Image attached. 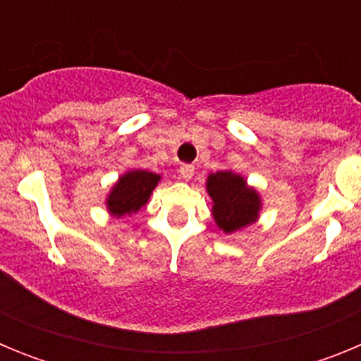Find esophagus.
I'll return each instance as SVG.
<instances>
[{"label":"esophagus","mask_w":361,"mask_h":361,"mask_svg":"<svg viewBox=\"0 0 361 361\" xmlns=\"http://www.w3.org/2000/svg\"><path fill=\"white\" fill-rule=\"evenodd\" d=\"M193 173H195V168L191 164L180 166V177H183L184 180H190V178L193 177Z\"/></svg>","instance_id":"esophagus-1"}]
</instances>
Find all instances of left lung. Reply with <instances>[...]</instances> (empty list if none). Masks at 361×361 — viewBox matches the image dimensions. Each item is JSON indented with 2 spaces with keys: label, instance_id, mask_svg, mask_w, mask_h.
I'll list each match as a JSON object with an SVG mask.
<instances>
[{
  "label": "left lung",
  "instance_id": "8db88e82",
  "mask_svg": "<svg viewBox=\"0 0 361 361\" xmlns=\"http://www.w3.org/2000/svg\"><path fill=\"white\" fill-rule=\"evenodd\" d=\"M206 191L213 200V220L226 235L247 228L258 220L262 199L253 186H247L242 175L231 170L209 173Z\"/></svg>",
  "mask_w": 361,
  "mask_h": 361
}]
</instances>
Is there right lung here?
Returning <instances> with one entry per match:
<instances>
[{
    "label": "right lung",
    "instance_id": "obj_1",
    "mask_svg": "<svg viewBox=\"0 0 361 361\" xmlns=\"http://www.w3.org/2000/svg\"><path fill=\"white\" fill-rule=\"evenodd\" d=\"M161 175L148 170H130L117 178L106 197V209L111 216L123 219L145 208Z\"/></svg>",
    "mask_w": 361,
    "mask_h": 361
}]
</instances>
